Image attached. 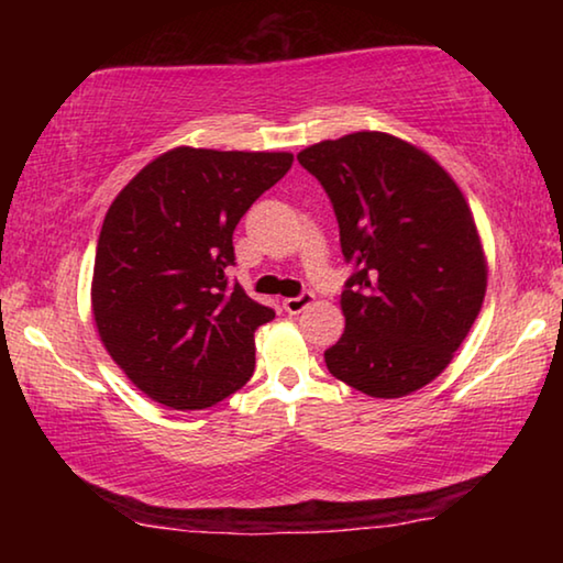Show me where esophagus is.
Instances as JSON below:
<instances>
[{"label":"esophagus","instance_id":"34e87169","mask_svg":"<svg viewBox=\"0 0 563 563\" xmlns=\"http://www.w3.org/2000/svg\"><path fill=\"white\" fill-rule=\"evenodd\" d=\"M316 302V295L312 292H300L298 298H285L283 300V310L290 312V316H298L305 308H310V305Z\"/></svg>","mask_w":563,"mask_h":563}]
</instances>
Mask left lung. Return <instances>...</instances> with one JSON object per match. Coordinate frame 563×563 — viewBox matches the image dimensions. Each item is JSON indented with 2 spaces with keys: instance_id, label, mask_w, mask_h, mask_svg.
I'll list each match as a JSON object with an SVG mask.
<instances>
[{
  "instance_id": "left-lung-1",
  "label": "left lung",
  "mask_w": 563,
  "mask_h": 563,
  "mask_svg": "<svg viewBox=\"0 0 563 563\" xmlns=\"http://www.w3.org/2000/svg\"><path fill=\"white\" fill-rule=\"evenodd\" d=\"M320 180L352 275L332 377L369 397H405L450 365L487 292V261L460 186L424 151L383 131L298 154Z\"/></svg>"
}]
</instances>
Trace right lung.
<instances>
[{
    "label": "right lung",
    "instance_id": "add662e5",
    "mask_svg": "<svg viewBox=\"0 0 563 563\" xmlns=\"http://www.w3.org/2000/svg\"><path fill=\"white\" fill-rule=\"evenodd\" d=\"M290 166L292 154L178 146L113 198L91 310L113 362L156 402L203 409L251 379L253 332L275 312L228 280L233 231Z\"/></svg>",
    "mask_w": 563,
    "mask_h": 563
}]
</instances>
